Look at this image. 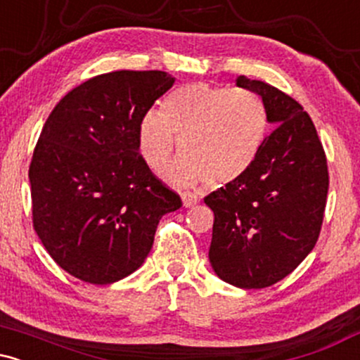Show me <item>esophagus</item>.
<instances>
[{
  "label": "esophagus",
  "instance_id": "1",
  "mask_svg": "<svg viewBox=\"0 0 360 360\" xmlns=\"http://www.w3.org/2000/svg\"><path fill=\"white\" fill-rule=\"evenodd\" d=\"M183 205L186 206V208H191V206H194L198 203V198H196V194H193V193H183Z\"/></svg>",
  "mask_w": 360,
  "mask_h": 360
}]
</instances>
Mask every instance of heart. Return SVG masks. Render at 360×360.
Here are the masks:
<instances>
[{"label":"heart","mask_w":360,"mask_h":360,"mask_svg":"<svg viewBox=\"0 0 360 360\" xmlns=\"http://www.w3.org/2000/svg\"><path fill=\"white\" fill-rule=\"evenodd\" d=\"M267 130L259 96L249 91L193 82L172 91L164 111H148L140 127V152L152 171L171 160L179 137L183 155L172 169L177 184L206 179L226 186L242 179L257 159Z\"/></svg>","instance_id":"obj_1"}]
</instances>
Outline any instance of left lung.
Returning a JSON list of instances; mask_svg holds the SVG:
<instances>
[{
	"mask_svg": "<svg viewBox=\"0 0 360 360\" xmlns=\"http://www.w3.org/2000/svg\"><path fill=\"white\" fill-rule=\"evenodd\" d=\"M237 86L262 98L274 130L242 179L205 198L214 213L208 255L225 283L262 289L291 274L315 247L328 166L316 128L298 101L245 76Z\"/></svg>",
	"mask_w": 360,
	"mask_h": 360,
	"instance_id": "1",
	"label": "left lung"
}]
</instances>
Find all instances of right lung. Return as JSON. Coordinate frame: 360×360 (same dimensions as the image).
Returning <instances> with one entry per match:
<instances>
[{"label": "right lung", "instance_id": "add662e5", "mask_svg": "<svg viewBox=\"0 0 360 360\" xmlns=\"http://www.w3.org/2000/svg\"><path fill=\"white\" fill-rule=\"evenodd\" d=\"M174 84L162 71H115L69 91L49 115L28 177L32 220L57 266L111 284L143 264L179 194L140 155V127Z\"/></svg>", "mask_w": 360, "mask_h": 360}]
</instances>
